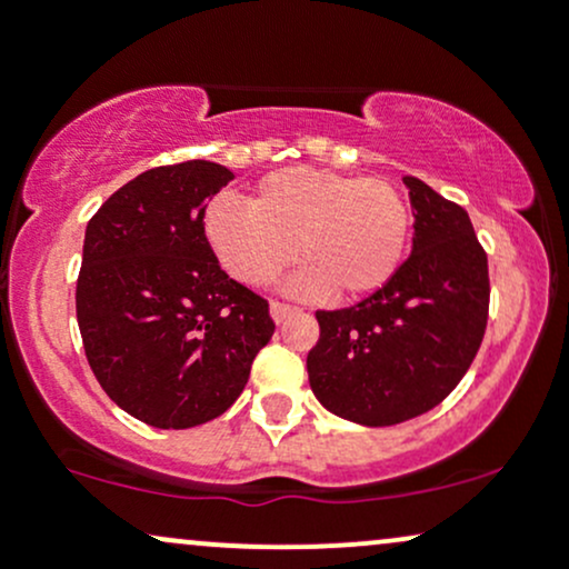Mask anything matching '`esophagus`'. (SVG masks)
I'll return each mask as SVG.
<instances>
[{
  "instance_id": "esophagus-1",
  "label": "esophagus",
  "mask_w": 569,
  "mask_h": 569,
  "mask_svg": "<svg viewBox=\"0 0 569 569\" xmlns=\"http://www.w3.org/2000/svg\"><path fill=\"white\" fill-rule=\"evenodd\" d=\"M270 312H272V318H276V323H283L286 318L297 316L299 307H291V305H286V302H272L270 305Z\"/></svg>"
}]
</instances>
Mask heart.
<instances>
[{"mask_svg": "<svg viewBox=\"0 0 569 569\" xmlns=\"http://www.w3.org/2000/svg\"><path fill=\"white\" fill-rule=\"evenodd\" d=\"M202 234L221 270L240 283H272L299 251L307 264L291 276V293L361 299L401 270L411 213L388 181L286 168L259 181L248 208L230 198L208 202Z\"/></svg>", "mask_w": 569, "mask_h": 569, "instance_id": "obj_1", "label": "heart"}]
</instances>
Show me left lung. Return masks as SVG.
<instances>
[{
  "instance_id": "1",
  "label": "left lung",
  "mask_w": 569,
  "mask_h": 569,
  "mask_svg": "<svg viewBox=\"0 0 569 569\" xmlns=\"http://www.w3.org/2000/svg\"><path fill=\"white\" fill-rule=\"evenodd\" d=\"M403 184L415 211L409 259L358 305L318 310L321 337L307 352L318 401L369 428L439 407L466 377L487 329V253L466 208L415 176Z\"/></svg>"
}]
</instances>
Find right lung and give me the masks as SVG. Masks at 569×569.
I'll return each mask as SVG.
<instances>
[{
	"mask_svg": "<svg viewBox=\"0 0 569 569\" xmlns=\"http://www.w3.org/2000/svg\"><path fill=\"white\" fill-rule=\"evenodd\" d=\"M234 176L208 160L143 171L88 221L77 323L96 380L152 428H194L243 393L276 323L267 299L221 270L202 234Z\"/></svg>",
	"mask_w": 569,
	"mask_h": 569,
	"instance_id": "obj_1",
	"label": "right lung"
}]
</instances>
